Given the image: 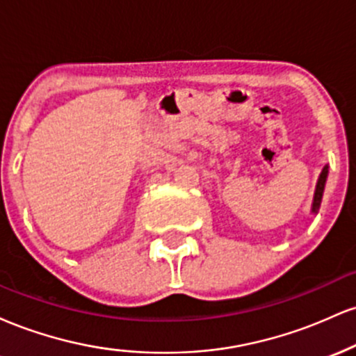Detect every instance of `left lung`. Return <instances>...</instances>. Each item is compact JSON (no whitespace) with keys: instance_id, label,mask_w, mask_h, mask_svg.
I'll return each mask as SVG.
<instances>
[{"instance_id":"obj_1","label":"left lung","mask_w":356,"mask_h":356,"mask_svg":"<svg viewBox=\"0 0 356 356\" xmlns=\"http://www.w3.org/2000/svg\"><path fill=\"white\" fill-rule=\"evenodd\" d=\"M326 175H328V167L323 169V172L318 179V186H316V192H314V202H313V212H318V207L321 204V195H323V189H325V182H326Z\"/></svg>"}]
</instances>
